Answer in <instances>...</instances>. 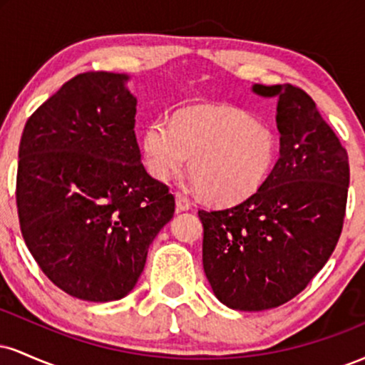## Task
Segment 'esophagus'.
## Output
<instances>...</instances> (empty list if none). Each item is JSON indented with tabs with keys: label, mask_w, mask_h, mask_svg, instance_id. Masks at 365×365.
<instances>
[{
	"label": "esophagus",
	"mask_w": 365,
	"mask_h": 365,
	"mask_svg": "<svg viewBox=\"0 0 365 365\" xmlns=\"http://www.w3.org/2000/svg\"><path fill=\"white\" fill-rule=\"evenodd\" d=\"M175 202H177V209H178V211H188V209L192 207L190 200H188L187 197L182 195V194L175 195Z\"/></svg>",
	"instance_id": "obj_1"
}]
</instances>
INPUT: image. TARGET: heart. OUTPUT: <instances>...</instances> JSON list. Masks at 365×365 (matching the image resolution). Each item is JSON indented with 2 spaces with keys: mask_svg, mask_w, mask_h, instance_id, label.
Masks as SVG:
<instances>
[{
  "mask_svg": "<svg viewBox=\"0 0 365 365\" xmlns=\"http://www.w3.org/2000/svg\"><path fill=\"white\" fill-rule=\"evenodd\" d=\"M145 168L159 182L188 173L207 199L232 202L255 190L269 173L276 142L261 120L226 104L192 106L173 123L153 120L142 132Z\"/></svg>",
  "mask_w": 365,
  "mask_h": 365,
  "instance_id": "heart-1",
  "label": "heart"
}]
</instances>
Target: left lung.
Segmentation results:
<instances>
[{
  "instance_id": "8db88e82",
  "label": "left lung",
  "mask_w": 365,
  "mask_h": 365,
  "mask_svg": "<svg viewBox=\"0 0 365 365\" xmlns=\"http://www.w3.org/2000/svg\"><path fill=\"white\" fill-rule=\"evenodd\" d=\"M278 98L279 158L240 202L200 209L202 264L220 302L237 311L287 304L311 283L341 235L349 154L300 87L255 83Z\"/></svg>"
}]
</instances>
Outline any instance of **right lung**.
Returning a JSON list of instances; mask_svg holds the SVG:
<instances>
[{
  "label": "right lung",
  "mask_w": 365,
  "mask_h": 365,
  "mask_svg": "<svg viewBox=\"0 0 365 365\" xmlns=\"http://www.w3.org/2000/svg\"><path fill=\"white\" fill-rule=\"evenodd\" d=\"M127 75H75L25 123L16 207L22 237L60 290L89 302L132 292L175 197L140 163Z\"/></svg>",
  "instance_id": "add662e5"
}]
</instances>
